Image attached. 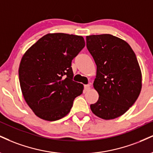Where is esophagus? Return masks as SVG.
<instances>
[{
  "instance_id": "1",
  "label": "esophagus",
  "mask_w": 153,
  "mask_h": 153,
  "mask_svg": "<svg viewBox=\"0 0 153 153\" xmlns=\"http://www.w3.org/2000/svg\"><path fill=\"white\" fill-rule=\"evenodd\" d=\"M91 89V85H84V91L85 92H87Z\"/></svg>"
}]
</instances>
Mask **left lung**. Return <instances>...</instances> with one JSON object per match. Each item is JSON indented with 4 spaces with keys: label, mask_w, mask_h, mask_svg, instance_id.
I'll use <instances>...</instances> for the list:
<instances>
[{
    "label": "left lung",
    "mask_w": 153,
    "mask_h": 153,
    "mask_svg": "<svg viewBox=\"0 0 153 153\" xmlns=\"http://www.w3.org/2000/svg\"><path fill=\"white\" fill-rule=\"evenodd\" d=\"M86 46L97 65L93 87L98 100L91 105L97 117H118L135 103L142 88L137 58L127 42L110 34L86 36Z\"/></svg>",
    "instance_id": "obj_1"
}]
</instances>
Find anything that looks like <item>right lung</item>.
<instances>
[{"instance_id": "obj_1", "label": "right lung", "mask_w": 153, "mask_h": 153, "mask_svg": "<svg viewBox=\"0 0 153 153\" xmlns=\"http://www.w3.org/2000/svg\"><path fill=\"white\" fill-rule=\"evenodd\" d=\"M82 36L49 33L23 55L18 75L25 102L40 118L61 119L69 113L83 85L73 80L71 62L85 47Z\"/></svg>"}]
</instances>
